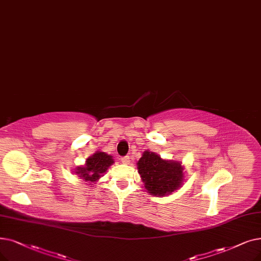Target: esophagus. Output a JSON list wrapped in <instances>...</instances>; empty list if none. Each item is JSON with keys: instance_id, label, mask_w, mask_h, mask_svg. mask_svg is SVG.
Listing matches in <instances>:
<instances>
[{"instance_id": "esophagus-1", "label": "esophagus", "mask_w": 261, "mask_h": 261, "mask_svg": "<svg viewBox=\"0 0 261 261\" xmlns=\"http://www.w3.org/2000/svg\"><path fill=\"white\" fill-rule=\"evenodd\" d=\"M121 162L123 164H129L130 163V158L129 156H122L121 158Z\"/></svg>"}]
</instances>
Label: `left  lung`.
<instances>
[{"instance_id":"obj_1","label":"left lung","mask_w":261,"mask_h":261,"mask_svg":"<svg viewBox=\"0 0 261 261\" xmlns=\"http://www.w3.org/2000/svg\"><path fill=\"white\" fill-rule=\"evenodd\" d=\"M139 174L141 175L145 189L153 196H165L182 187L184 166L178 161L163 160L149 150L143 152L138 162Z\"/></svg>"}]
</instances>
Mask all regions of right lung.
I'll list each match as a JSON object with an SVG mask.
<instances>
[{
  "label": "right lung",
  "mask_w": 261,
  "mask_h": 261,
  "mask_svg": "<svg viewBox=\"0 0 261 261\" xmlns=\"http://www.w3.org/2000/svg\"><path fill=\"white\" fill-rule=\"evenodd\" d=\"M113 163H114V159L112 155L97 151L92 156L86 159L84 166H77L75 168V174L87 181L89 185L96 184V181L108 171V168Z\"/></svg>",
  "instance_id": "add662e5"
}]
</instances>
